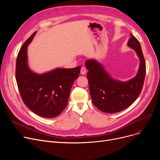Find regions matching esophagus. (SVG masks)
<instances>
[{
  "label": "esophagus",
  "mask_w": 160,
  "mask_h": 160,
  "mask_svg": "<svg viewBox=\"0 0 160 160\" xmlns=\"http://www.w3.org/2000/svg\"><path fill=\"white\" fill-rule=\"evenodd\" d=\"M80 73H81L82 74H83V75L86 74V69L84 67H82V68H81V69H80Z\"/></svg>",
  "instance_id": "obj_1"
}]
</instances>
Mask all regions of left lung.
<instances>
[{
  "label": "left lung",
  "mask_w": 160,
  "mask_h": 160,
  "mask_svg": "<svg viewBox=\"0 0 160 160\" xmlns=\"http://www.w3.org/2000/svg\"><path fill=\"white\" fill-rule=\"evenodd\" d=\"M128 46L139 59V67L136 77L127 81L113 78L102 63L95 59L86 60L87 77L93 104L105 113L121 112L132 105L140 95L146 74V64L139 41L130 34Z\"/></svg>",
  "instance_id": "1"
}]
</instances>
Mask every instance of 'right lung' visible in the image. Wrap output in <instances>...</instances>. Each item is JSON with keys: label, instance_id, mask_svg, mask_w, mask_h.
<instances>
[{"label": "right lung", "instance_id": "add662e5", "mask_svg": "<svg viewBox=\"0 0 160 160\" xmlns=\"http://www.w3.org/2000/svg\"><path fill=\"white\" fill-rule=\"evenodd\" d=\"M36 33L25 41L19 50L16 60V81L23 102L32 112L45 118H54L67 106L80 66L72 69L58 67L42 74L33 71L28 65L27 49Z\"/></svg>", "mask_w": 160, "mask_h": 160}]
</instances>
